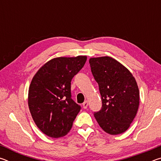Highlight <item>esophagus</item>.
<instances>
[{
  "mask_svg": "<svg viewBox=\"0 0 161 161\" xmlns=\"http://www.w3.org/2000/svg\"><path fill=\"white\" fill-rule=\"evenodd\" d=\"M82 106L84 108H86L87 107H88V102H87V101H85V102L82 103Z\"/></svg>",
  "mask_w": 161,
  "mask_h": 161,
  "instance_id": "esophagus-1",
  "label": "esophagus"
}]
</instances>
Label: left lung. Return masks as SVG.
<instances>
[{"mask_svg": "<svg viewBox=\"0 0 161 161\" xmlns=\"http://www.w3.org/2000/svg\"><path fill=\"white\" fill-rule=\"evenodd\" d=\"M92 73L99 84L102 108L94 114L100 127L111 135L126 131L139 107V89L127 68L111 57L89 59Z\"/></svg>", "mask_w": 161, "mask_h": 161, "instance_id": "left-lung-1", "label": "left lung"}]
</instances>
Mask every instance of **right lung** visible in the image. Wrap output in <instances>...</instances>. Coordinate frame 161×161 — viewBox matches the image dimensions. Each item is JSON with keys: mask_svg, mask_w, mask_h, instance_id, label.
I'll use <instances>...</instances> for the list:
<instances>
[{"mask_svg": "<svg viewBox=\"0 0 161 161\" xmlns=\"http://www.w3.org/2000/svg\"><path fill=\"white\" fill-rule=\"evenodd\" d=\"M86 59L85 55L53 58L32 78L28 90L29 109L38 129L49 137H62L72 129L81 107L71 99V81Z\"/></svg>", "mask_w": 161, "mask_h": 161, "instance_id": "obj_1", "label": "right lung"}]
</instances>
